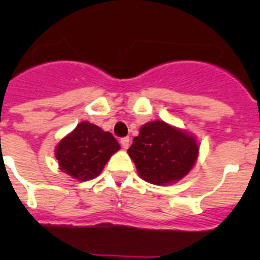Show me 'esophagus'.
Returning <instances> with one entry per match:
<instances>
[{
	"label": "esophagus",
	"mask_w": 260,
	"mask_h": 260,
	"mask_svg": "<svg viewBox=\"0 0 260 260\" xmlns=\"http://www.w3.org/2000/svg\"><path fill=\"white\" fill-rule=\"evenodd\" d=\"M121 146H122L123 150H127L128 146H130V139H128L127 137L122 138V139H121Z\"/></svg>",
	"instance_id": "34e87169"
}]
</instances>
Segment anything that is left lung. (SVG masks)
<instances>
[{
    "label": "left lung",
    "mask_w": 260,
    "mask_h": 260,
    "mask_svg": "<svg viewBox=\"0 0 260 260\" xmlns=\"http://www.w3.org/2000/svg\"><path fill=\"white\" fill-rule=\"evenodd\" d=\"M127 153L142 180L167 186L190 173L198 161L199 142L187 130L155 119L139 128Z\"/></svg>",
    "instance_id": "8db88e82"
}]
</instances>
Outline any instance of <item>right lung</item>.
Instances as JSON below:
<instances>
[{
	"label": "right lung",
	"mask_w": 260,
	"mask_h": 260,
	"mask_svg": "<svg viewBox=\"0 0 260 260\" xmlns=\"http://www.w3.org/2000/svg\"><path fill=\"white\" fill-rule=\"evenodd\" d=\"M119 148L118 142L109 132L83 121L57 143L54 156L63 173L84 182L102 173Z\"/></svg>",
	"instance_id": "add662e5"
}]
</instances>
